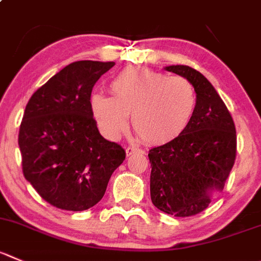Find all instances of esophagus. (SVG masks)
Instances as JSON below:
<instances>
[{
    "mask_svg": "<svg viewBox=\"0 0 261 261\" xmlns=\"http://www.w3.org/2000/svg\"><path fill=\"white\" fill-rule=\"evenodd\" d=\"M125 152H126V156H130V155H135V153H145V151L141 150V148L133 147V146H129V147H126Z\"/></svg>",
    "mask_w": 261,
    "mask_h": 261,
    "instance_id": "34e87169",
    "label": "esophagus"
}]
</instances>
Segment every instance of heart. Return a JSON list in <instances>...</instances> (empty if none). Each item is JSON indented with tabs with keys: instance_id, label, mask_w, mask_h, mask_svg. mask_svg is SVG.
Returning a JSON list of instances; mask_svg holds the SVG:
<instances>
[{
	"instance_id": "obj_1",
	"label": "heart",
	"mask_w": 261,
	"mask_h": 261,
	"mask_svg": "<svg viewBox=\"0 0 261 261\" xmlns=\"http://www.w3.org/2000/svg\"><path fill=\"white\" fill-rule=\"evenodd\" d=\"M113 97L96 93L91 108L98 126L115 138L128 128L147 145H166L188 129L197 110V92L183 76H169L140 66L119 71L110 84Z\"/></svg>"
}]
</instances>
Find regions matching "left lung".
Here are the masks:
<instances>
[{
    "mask_svg": "<svg viewBox=\"0 0 261 261\" xmlns=\"http://www.w3.org/2000/svg\"><path fill=\"white\" fill-rule=\"evenodd\" d=\"M166 70L192 82L197 110L179 138L148 151L152 203L174 217H192L209 206L210 192L222 191L234 165L237 136L225 103L200 71L187 65Z\"/></svg>",
    "mask_w": 261,
    "mask_h": 261,
    "instance_id": "obj_1",
    "label": "left lung"
}]
</instances>
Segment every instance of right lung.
Returning <instances> with one entry per match:
<instances>
[{
  "label": "right lung",
  "instance_id": "right-lung-1",
  "mask_svg": "<svg viewBox=\"0 0 261 261\" xmlns=\"http://www.w3.org/2000/svg\"><path fill=\"white\" fill-rule=\"evenodd\" d=\"M114 65L91 60L69 64L27 103L17 140L23 174L58 209L83 212L95 206L125 160L124 148L100 135L91 108L96 82Z\"/></svg>",
  "mask_w": 261,
  "mask_h": 261
}]
</instances>
